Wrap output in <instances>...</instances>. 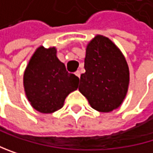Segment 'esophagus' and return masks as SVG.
<instances>
[{
  "mask_svg": "<svg viewBox=\"0 0 153 153\" xmlns=\"http://www.w3.org/2000/svg\"><path fill=\"white\" fill-rule=\"evenodd\" d=\"M75 75H76L78 78H80V71H76V72L75 73Z\"/></svg>",
  "mask_w": 153,
  "mask_h": 153,
  "instance_id": "esophagus-1",
  "label": "esophagus"
}]
</instances>
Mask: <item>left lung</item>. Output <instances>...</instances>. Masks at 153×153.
I'll return each mask as SVG.
<instances>
[{"instance_id": "1", "label": "left lung", "mask_w": 153, "mask_h": 153, "mask_svg": "<svg viewBox=\"0 0 153 153\" xmlns=\"http://www.w3.org/2000/svg\"><path fill=\"white\" fill-rule=\"evenodd\" d=\"M84 67L78 90L91 108L99 112L118 108L129 84L128 65L119 47L109 38L97 34L87 45Z\"/></svg>"}]
</instances>
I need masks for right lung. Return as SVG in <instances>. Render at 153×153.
Instances as JSON below:
<instances>
[{"mask_svg":"<svg viewBox=\"0 0 153 153\" xmlns=\"http://www.w3.org/2000/svg\"><path fill=\"white\" fill-rule=\"evenodd\" d=\"M55 46H39L24 73V88L31 106L41 113H53L64 106L65 97L78 88L79 78L68 73Z\"/></svg>","mask_w":153,"mask_h":153,"instance_id":"1","label":"right lung"}]
</instances>
